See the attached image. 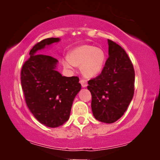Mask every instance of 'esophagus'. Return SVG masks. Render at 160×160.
<instances>
[{"mask_svg": "<svg viewBox=\"0 0 160 160\" xmlns=\"http://www.w3.org/2000/svg\"><path fill=\"white\" fill-rule=\"evenodd\" d=\"M80 83L83 87H86L87 86V81L85 78H82L80 80Z\"/></svg>", "mask_w": 160, "mask_h": 160, "instance_id": "obj_1", "label": "esophagus"}]
</instances>
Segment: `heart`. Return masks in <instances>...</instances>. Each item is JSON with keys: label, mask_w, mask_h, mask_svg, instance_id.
<instances>
[{"label": "heart", "mask_w": 160, "mask_h": 160, "mask_svg": "<svg viewBox=\"0 0 160 160\" xmlns=\"http://www.w3.org/2000/svg\"><path fill=\"white\" fill-rule=\"evenodd\" d=\"M105 61V54L100 48L82 45L74 49L69 57H65L62 64L67 68H72L74 65H81L83 74L92 77L99 73Z\"/></svg>", "instance_id": "b5f03b06"}]
</instances>
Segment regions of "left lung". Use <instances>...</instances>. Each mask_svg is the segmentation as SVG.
I'll return each mask as SVG.
<instances>
[{"label":"left lung","instance_id":"1","mask_svg":"<svg viewBox=\"0 0 160 160\" xmlns=\"http://www.w3.org/2000/svg\"><path fill=\"white\" fill-rule=\"evenodd\" d=\"M109 57L100 75L88 82L95 118L113 123L125 112L135 89L134 68L128 54L119 44L108 39Z\"/></svg>","mask_w":160,"mask_h":160}]
</instances>
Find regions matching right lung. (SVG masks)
I'll list each match as a JSON object with an SVG mask.
<instances>
[{"label":"right lung","mask_w":160,"mask_h":160,"mask_svg":"<svg viewBox=\"0 0 160 160\" xmlns=\"http://www.w3.org/2000/svg\"><path fill=\"white\" fill-rule=\"evenodd\" d=\"M59 41L49 38L36 43L21 70L26 104L37 120L49 128L68 120L74 98L82 88L78 76L66 77L55 71L57 59L39 54L38 50Z\"/></svg>","instance_id":"add662e5"}]
</instances>
